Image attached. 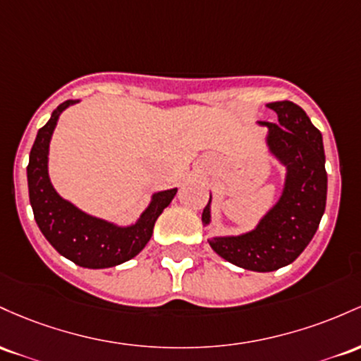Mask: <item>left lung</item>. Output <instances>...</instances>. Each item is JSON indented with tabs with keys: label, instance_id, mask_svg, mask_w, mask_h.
<instances>
[{
	"label": "left lung",
	"instance_id": "obj_1",
	"mask_svg": "<svg viewBox=\"0 0 361 361\" xmlns=\"http://www.w3.org/2000/svg\"><path fill=\"white\" fill-rule=\"evenodd\" d=\"M266 107L278 114V123L261 121L269 128V149L288 170L281 200L252 232L208 240L225 261L259 273L283 268L300 256L317 232L327 196L321 131L305 111L290 100ZM209 201L202 209L204 225L209 224Z\"/></svg>",
	"mask_w": 361,
	"mask_h": 361
}]
</instances>
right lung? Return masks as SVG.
<instances>
[{"label":"right lung","instance_id":"right-lung-1","mask_svg":"<svg viewBox=\"0 0 361 361\" xmlns=\"http://www.w3.org/2000/svg\"><path fill=\"white\" fill-rule=\"evenodd\" d=\"M71 104L75 102L66 100L58 105L46 126L39 129L27 167L28 197L40 232L61 256L82 268H112L129 261L145 249L152 238L157 218L173 200L177 189L153 194L152 202L137 224L126 228L93 218L64 201L49 180L47 153L58 117Z\"/></svg>","mask_w":361,"mask_h":361}]
</instances>
